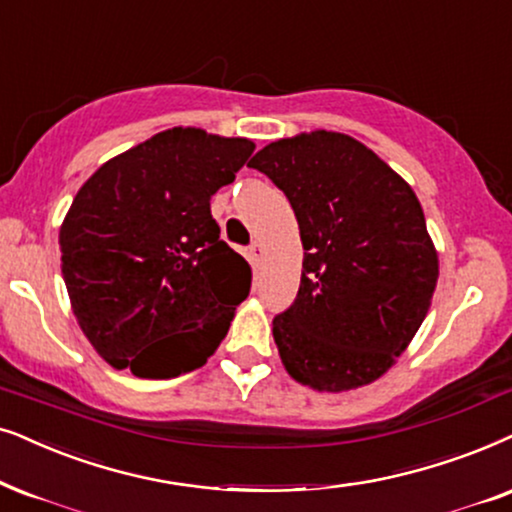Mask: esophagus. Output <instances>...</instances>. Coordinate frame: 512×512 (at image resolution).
Here are the masks:
<instances>
[{
	"label": "esophagus",
	"mask_w": 512,
	"mask_h": 512,
	"mask_svg": "<svg viewBox=\"0 0 512 512\" xmlns=\"http://www.w3.org/2000/svg\"><path fill=\"white\" fill-rule=\"evenodd\" d=\"M263 256H265L263 244H261V242H254V244H251V247H249V261L254 263V265H261Z\"/></svg>",
	"instance_id": "obj_1"
}]
</instances>
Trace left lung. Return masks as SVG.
I'll use <instances>...</instances> for the list:
<instances>
[{"label": "left lung", "instance_id": "8db88e82", "mask_svg": "<svg viewBox=\"0 0 512 512\" xmlns=\"http://www.w3.org/2000/svg\"><path fill=\"white\" fill-rule=\"evenodd\" d=\"M249 167L287 195L301 230V287L272 320L284 367L329 393L381 378L440 275L414 190L367 145L324 129L265 145Z\"/></svg>", "mask_w": 512, "mask_h": 512}]
</instances>
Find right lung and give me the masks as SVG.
<instances>
[{
  "label": "right lung",
  "instance_id": "add662e5",
  "mask_svg": "<svg viewBox=\"0 0 512 512\" xmlns=\"http://www.w3.org/2000/svg\"><path fill=\"white\" fill-rule=\"evenodd\" d=\"M254 148L174 126L105 162L72 199L63 280L84 336L115 369L188 374L228 334L251 268L221 240L211 195Z\"/></svg>",
  "mask_w": 512,
  "mask_h": 512
}]
</instances>
